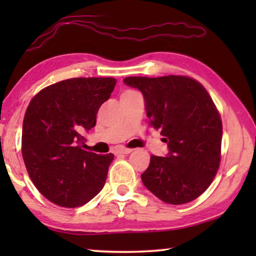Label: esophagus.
I'll list each match as a JSON object with an SVG mask.
<instances>
[{
	"label": "esophagus",
	"instance_id": "esophagus-1",
	"mask_svg": "<svg viewBox=\"0 0 256 256\" xmlns=\"http://www.w3.org/2000/svg\"><path fill=\"white\" fill-rule=\"evenodd\" d=\"M132 152V149L124 148V146H122V148H118L116 152H115V154H116V155H118V154H120V155H127V154H130Z\"/></svg>",
	"mask_w": 256,
	"mask_h": 256
}]
</instances>
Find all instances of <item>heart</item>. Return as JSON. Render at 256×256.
<instances>
[{"instance_id": "1", "label": "heart", "mask_w": 256, "mask_h": 256, "mask_svg": "<svg viewBox=\"0 0 256 256\" xmlns=\"http://www.w3.org/2000/svg\"><path fill=\"white\" fill-rule=\"evenodd\" d=\"M127 92H132V90H127Z\"/></svg>"}]
</instances>
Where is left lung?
<instances>
[{"instance_id":"8db88e82","label":"left lung","mask_w":256,"mask_h":256,"mask_svg":"<svg viewBox=\"0 0 256 256\" xmlns=\"http://www.w3.org/2000/svg\"><path fill=\"white\" fill-rule=\"evenodd\" d=\"M142 92L150 124L168 144L166 157L152 155L141 174L144 186L168 204H186L212 183L220 164L222 124L208 90L183 76H128Z\"/></svg>"}]
</instances>
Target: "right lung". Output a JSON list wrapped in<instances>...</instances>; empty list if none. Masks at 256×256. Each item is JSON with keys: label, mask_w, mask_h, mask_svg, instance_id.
<instances>
[{"label": "right lung", "mask_w": 256, "mask_h": 256, "mask_svg": "<svg viewBox=\"0 0 256 256\" xmlns=\"http://www.w3.org/2000/svg\"><path fill=\"white\" fill-rule=\"evenodd\" d=\"M114 78H73L42 90L23 120L22 156L45 198L62 208L85 205L102 190L113 154L86 152L84 134L96 124Z\"/></svg>", "instance_id": "right-lung-1"}]
</instances>
